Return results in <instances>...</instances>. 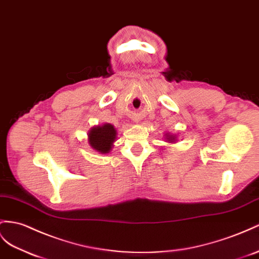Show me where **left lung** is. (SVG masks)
<instances>
[{
	"label": "left lung",
	"instance_id": "left-lung-1",
	"mask_svg": "<svg viewBox=\"0 0 259 259\" xmlns=\"http://www.w3.org/2000/svg\"><path fill=\"white\" fill-rule=\"evenodd\" d=\"M165 140L168 143H175L177 141V137L174 135H170V134H166L165 135Z\"/></svg>",
	"mask_w": 259,
	"mask_h": 259
}]
</instances>
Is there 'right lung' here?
<instances>
[{
    "mask_svg": "<svg viewBox=\"0 0 259 259\" xmlns=\"http://www.w3.org/2000/svg\"><path fill=\"white\" fill-rule=\"evenodd\" d=\"M117 138V130L110 123L95 125L89 131V143L101 154L109 153Z\"/></svg>",
    "mask_w": 259,
    "mask_h": 259,
    "instance_id": "right-lung-1",
    "label": "right lung"
}]
</instances>
